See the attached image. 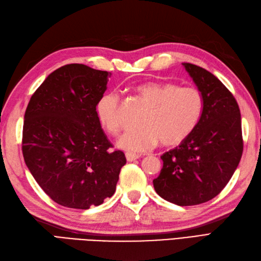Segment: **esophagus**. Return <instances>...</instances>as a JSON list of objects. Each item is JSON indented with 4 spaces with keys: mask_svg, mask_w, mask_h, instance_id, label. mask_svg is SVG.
<instances>
[{
    "mask_svg": "<svg viewBox=\"0 0 261 261\" xmlns=\"http://www.w3.org/2000/svg\"><path fill=\"white\" fill-rule=\"evenodd\" d=\"M141 157L137 154H133V152H126V160L128 162H133V161H136L138 158Z\"/></svg>",
    "mask_w": 261,
    "mask_h": 261,
    "instance_id": "esophagus-1",
    "label": "esophagus"
}]
</instances>
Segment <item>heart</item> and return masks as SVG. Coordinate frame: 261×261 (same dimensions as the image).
<instances>
[{"instance_id":"obj_1","label":"heart","mask_w":261,"mask_h":261,"mask_svg":"<svg viewBox=\"0 0 261 261\" xmlns=\"http://www.w3.org/2000/svg\"><path fill=\"white\" fill-rule=\"evenodd\" d=\"M135 92L146 106L139 125L141 129L127 132L117 146L132 152L163 146L179 145L192 134L202 113L201 94L194 87L176 86L173 83L148 81L141 83ZM96 114L100 126L113 136L124 127V114L118 94L107 92L98 99Z\"/></svg>"}]
</instances>
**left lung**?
I'll list each match as a JSON object with an SVG mask.
<instances>
[{"mask_svg":"<svg viewBox=\"0 0 261 261\" xmlns=\"http://www.w3.org/2000/svg\"><path fill=\"white\" fill-rule=\"evenodd\" d=\"M182 65L201 94V117L188 138L161 156L163 168L152 184L165 200L193 206L213 199L225 188L240 162L244 142L233 95L205 68Z\"/></svg>","mask_w":261,"mask_h":261,"instance_id":"obj_1","label":"left lung"}]
</instances>
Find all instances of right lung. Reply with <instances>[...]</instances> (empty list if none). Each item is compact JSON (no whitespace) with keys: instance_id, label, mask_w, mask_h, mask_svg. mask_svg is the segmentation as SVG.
Wrapping results in <instances>:
<instances>
[{"instance_id":"obj_1","label":"right lung","mask_w":261,"mask_h":261,"mask_svg":"<svg viewBox=\"0 0 261 261\" xmlns=\"http://www.w3.org/2000/svg\"><path fill=\"white\" fill-rule=\"evenodd\" d=\"M110 76L83 64H67L50 73L29 101L24 161L59 205L88 209L115 193L126 158L122 150H111L96 114Z\"/></svg>"}]
</instances>
